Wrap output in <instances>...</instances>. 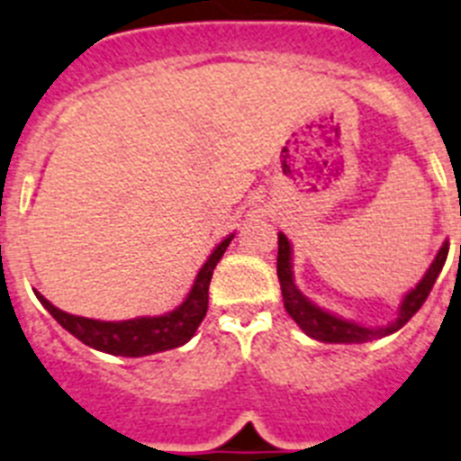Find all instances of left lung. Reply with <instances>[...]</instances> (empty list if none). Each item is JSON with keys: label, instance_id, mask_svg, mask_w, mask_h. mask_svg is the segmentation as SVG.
Segmentation results:
<instances>
[{"label": "left lung", "instance_id": "obj_1", "mask_svg": "<svg viewBox=\"0 0 461 461\" xmlns=\"http://www.w3.org/2000/svg\"><path fill=\"white\" fill-rule=\"evenodd\" d=\"M447 249L450 243H443V249L438 250L436 260L431 262L429 272L424 274L420 284L410 290L408 295L403 297L401 303V312H398V319L393 323L384 328H366L358 326V323H351V321L338 319V316L328 314L323 309H319L316 304H312L307 297L297 290L295 281H293V262H290V243L284 234H278V255H276V274L278 281H281V295H284L285 312L290 314V319L295 321L297 326L307 332L309 338L319 339V342H335V344H361V342H373V339H380L384 335H392L398 328H403L412 316L420 312V307L424 304V300L429 297L431 288H434L436 278H438L440 269L446 265Z\"/></svg>", "mask_w": 461, "mask_h": 461}]
</instances>
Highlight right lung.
Wrapping results in <instances>:
<instances>
[{"label":"right lung","mask_w":461,"mask_h":461,"mask_svg":"<svg viewBox=\"0 0 461 461\" xmlns=\"http://www.w3.org/2000/svg\"><path fill=\"white\" fill-rule=\"evenodd\" d=\"M234 237H227L218 249L212 250L206 265L196 274V281L189 290L187 300L177 309L164 316H142V319L131 321H95L84 319V316L68 314L63 309L53 307L44 295L37 293L40 303L49 309V314L60 323L68 332H72L77 339L93 347L98 351H107L114 356H149L157 351L176 349L187 342L196 332L199 323L208 312V285L220 258L224 255L227 246Z\"/></svg>","instance_id":"right-lung-1"}]
</instances>
